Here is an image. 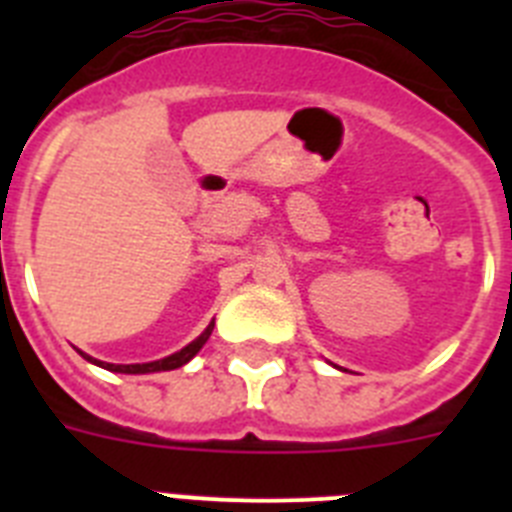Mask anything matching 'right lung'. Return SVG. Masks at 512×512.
Returning a JSON list of instances; mask_svg holds the SVG:
<instances>
[{
  "instance_id": "1",
  "label": "right lung",
  "mask_w": 512,
  "mask_h": 512,
  "mask_svg": "<svg viewBox=\"0 0 512 512\" xmlns=\"http://www.w3.org/2000/svg\"><path fill=\"white\" fill-rule=\"evenodd\" d=\"M212 328H215V320H212L210 325H207L205 330H202L200 336L194 338L192 343H187V346L182 348V351H176V354L166 356V359H158V361H148V364H107V361H99L94 359V356L84 354V351H79L84 359L89 361V364H97L102 366V369H107V372H115V374H153V372H171V369H179V366L189 364V361L194 359V356L200 354V348L205 346L207 338H210Z\"/></svg>"
}]
</instances>
